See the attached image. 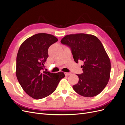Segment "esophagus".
I'll use <instances>...</instances> for the list:
<instances>
[{
    "instance_id": "obj_1",
    "label": "esophagus",
    "mask_w": 125,
    "mask_h": 125,
    "mask_svg": "<svg viewBox=\"0 0 125 125\" xmlns=\"http://www.w3.org/2000/svg\"><path fill=\"white\" fill-rule=\"evenodd\" d=\"M71 73H65V74L66 76H67V75H70Z\"/></svg>"
}]
</instances>
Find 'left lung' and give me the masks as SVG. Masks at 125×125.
Wrapping results in <instances>:
<instances>
[{
	"label": "left lung",
	"instance_id": "left-lung-1",
	"mask_svg": "<svg viewBox=\"0 0 125 125\" xmlns=\"http://www.w3.org/2000/svg\"><path fill=\"white\" fill-rule=\"evenodd\" d=\"M71 50L74 62L81 60L83 73L77 75L73 90L79 95L91 97L100 94L108 83L111 62L103 44L95 36L84 33L67 35L60 41Z\"/></svg>",
	"mask_w": 125,
	"mask_h": 125
}]
</instances>
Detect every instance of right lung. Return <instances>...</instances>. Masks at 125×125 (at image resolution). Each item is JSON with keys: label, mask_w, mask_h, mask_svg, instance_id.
Segmentation results:
<instances>
[{"label": "right lung", "mask_w": 125, "mask_h": 125, "mask_svg": "<svg viewBox=\"0 0 125 125\" xmlns=\"http://www.w3.org/2000/svg\"><path fill=\"white\" fill-rule=\"evenodd\" d=\"M57 41L54 35L38 33L25 40L19 49L17 78L25 93L33 99L39 100L50 95L65 77L62 72L43 71L48 57V48Z\"/></svg>", "instance_id": "1"}]
</instances>
